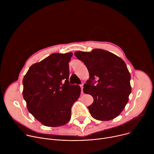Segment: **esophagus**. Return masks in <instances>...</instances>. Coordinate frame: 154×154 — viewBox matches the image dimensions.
<instances>
[{
    "label": "esophagus",
    "instance_id": "esophagus-1",
    "mask_svg": "<svg viewBox=\"0 0 154 154\" xmlns=\"http://www.w3.org/2000/svg\"><path fill=\"white\" fill-rule=\"evenodd\" d=\"M80 88H81V92H82V94H83V93H84V91H83L84 84H82L81 85H80Z\"/></svg>",
    "mask_w": 154,
    "mask_h": 154
}]
</instances>
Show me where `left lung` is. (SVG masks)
I'll return each mask as SVG.
<instances>
[{
    "label": "left lung",
    "mask_w": 154,
    "mask_h": 154,
    "mask_svg": "<svg viewBox=\"0 0 154 154\" xmlns=\"http://www.w3.org/2000/svg\"><path fill=\"white\" fill-rule=\"evenodd\" d=\"M74 54L89 72L83 91L94 98L93 103L88 107L91 116L100 121L116 118L125 108L131 92V75L125 61L101 49L91 52L77 51ZM96 77L98 81L94 83Z\"/></svg>",
    "instance_id": "1"
}]
</instances>
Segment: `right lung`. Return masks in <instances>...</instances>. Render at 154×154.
<instances>
[{
    "label": "right lung",
    "instance_id": "add662e5",
    "mask_svg": "<svg viewBox=\"0 0 154 154\" xmlns=\"http://www.w3.org/2000/svg\"><path fill=\"white\" fill-rule=\"evenodd\" d=\"M72 53H54L31 66L23 79L28 110L46 126H63L79 98L78 85H70L69 63Z\"/></svg>",
    "mask_w": 154,
    "mask_h": 154
}]
</instances>
